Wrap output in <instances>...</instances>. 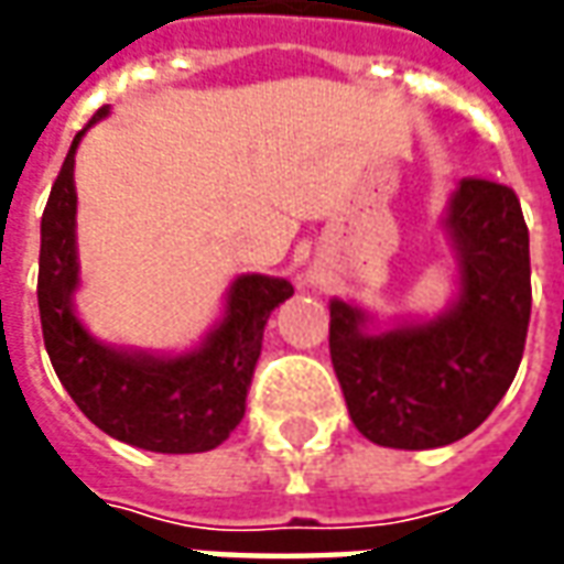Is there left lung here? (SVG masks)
I'll list each match as a JSON object with an SVG mask.
<instances>
[{
	"mask_svg": "<svg viewBox=\"0 0 564 564\" xmlns=\"http://www.w3.org/2000/svg\"><path fill=\"white\" fill-rule=\"evenodd\" d=\"M441 229L456 295L435 317L380 323L329 302V354L354 425L380 447L432 449L471 435L517 378L529 314V229L517 193L465 177Z\"/></svg>",
	"mask_w": 564,
	"mask_h": 564,
	"instance_id": "left-lung-1",
	"label": "left lung"
}]
</instances>
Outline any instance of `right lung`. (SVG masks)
Segmentation results:
<instances>
[{"instance_id": "obj_1", "label": "right lung", "mask_w": 564, "mask_h": 564, "mask_svg": "<svg viewBox=\"0 0 564 564\" xmlns=\"http://www.w3.org/2000/svg\"><path fill=\"white\" fill-rule=\"evenodd\" d=\"M108 111V105L99 108L75 135L42 214L39 314L44 347L59 383L105 435L150 453H205L220 447L241 423L262 332L271 311L293 295V283L271 274H238L226 290L223 317L184 354L99 341L75 314L80 286L75 153L84 132Z\"/></svg>"}]
</instances>
